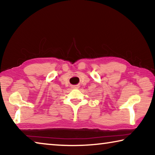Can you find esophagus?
<instances>
[{
	"label": "esophagus",
	"mask_w": 155,
	"mask_h": 155,
	"mask_svg": "<svg viewBox=\"0 0 155 155\" xmlns=\"http://www.w3.org/2000/svg\"><path fill=\"white\" fill-rule=\"evenodd\" d=\"M72 88H73V89H78V86H77V85L73 86V87H72Z\"/></svg>",
	"instance_id": "esophagus-1"
}]
</instances>
